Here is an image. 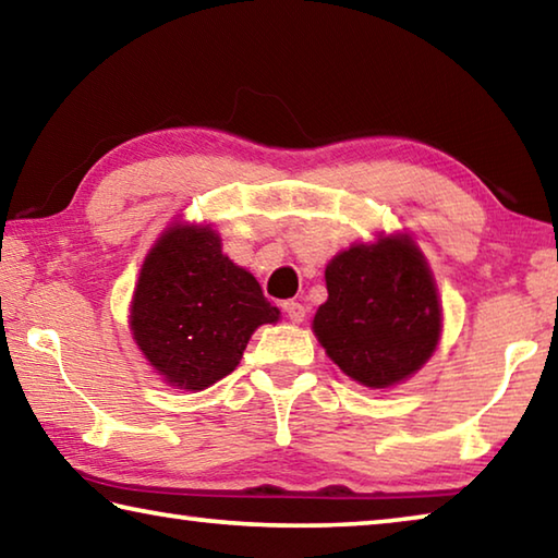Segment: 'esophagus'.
Wrapping results in <instances>:
<instances>
[{
  "mask_svg": "<svg viewBox=\"0 0 558 558\" xmlns=\"http://www.w3.org/2000/svg\"><path fill=\"white\" fill-rule=\"evenodd\" d=\"M282 313L290 317V323H302L305 319V305L298 300H286L282 302Z\"/></svg>",
  "mask_w": 558,
  "mask_h": 558,
  "instance_id": "esophagus-1",
  "label": "esophagus"
}]
</instances>
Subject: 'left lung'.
I'll return each instance as SVG.
<instances>
[{
	"label": "left lung",
	"mask_w": 558,
	"mask_h": 558,
	"mask_svg": "<svg viewBox=\"0 0 558 558\" xmlns=\"http://www.w3.org/2000/svg\"><path fill=\"white\" fill-rule=\"evenodd\" d=\"M313 329L354 381L386 389L426 364L440 337V305L426 258L409 235L352 245L327 270Z\"/></svg>",
	"instance_id": "obj_1"
}]
</instances>
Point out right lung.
Wrapping results in <instances>:
<instances>
[{
    "mask_svg": "<svg viewBox=\"0 0 558 558\" xmlns=\"http://www.w3.org/2000/svg\"><path fill=\"white\" fill-rule=\"evenodd\" d=\"M278 315L258 280L223 256L219 233L174 226L147 253L130 325L167 384L202 391L231 374L256 327Z\"/></svg>",
    "mask_w": 558,
    "mask_h": 558,
    "instance_id": "1",
    "label": "right lung"
}]
</instances>
